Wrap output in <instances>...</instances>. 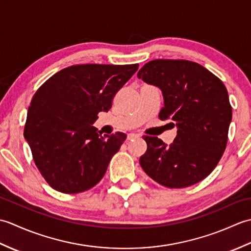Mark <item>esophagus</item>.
Returning <instances> with one entry per match:
<instances>
[{"instance_id": "esophagus-1", "label": "esophagus", "mask_w": 251, "mask_h": 251, "mask_svg": "<svg viewBox=\"0 0 251 251\" xmlns=\"http://www.w3.org/2000/svg\"><path fill=\"white\" fill-rule=\"evenodd\" d=\"M139 136H140V135L136 134V132H130V134L127 135V139H128V140H132V139H135V138H138Z\"/></svg>"}]
</instances>
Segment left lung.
I'll list each match as a JSON object with an SVG mask.
<instances>
[{
  "mask_svg": "<svg viewBox=\"0 0 251 251\" xmlns=\"http://www.w3.org/2000/svg\"><path fill=\"white\" fill-rule=\"evenodd\" d=\"M137 76L162 90L159 119L177 127L169 146L157 137H143L148 149L139 161L142 169L167 188L200 182L215 169L226 147L232 106L225 84L188 60H152Z\"/></svg>",
  "mask_w": 251,
  "mask_h": 251,
  "instance_id": "1",
  "label": "left lung"
}]
</instances>
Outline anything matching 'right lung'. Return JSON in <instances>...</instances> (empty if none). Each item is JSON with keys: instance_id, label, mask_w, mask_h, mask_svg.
Returning a JSON list of instances; mask_svg holds the SVG:
<instances>
[{"instance_id": "right-lung-1", "label": "right lung", "mask_w": 251, "mask_h": 251, "mask_svg": "<svg viewBox=\"0 0 251 251\" xmlns=\"http://www.w3.org/2000/svg\"><path fill=\"white\" fill-rule=\"evenodd\" d=\"M139 65H77L57 72L36 90L26 114L25 139L37 169L52 189L75 194L104 176L124 132L102 136L93 125L99 112Z\"/></svg>"}]
</instances>
